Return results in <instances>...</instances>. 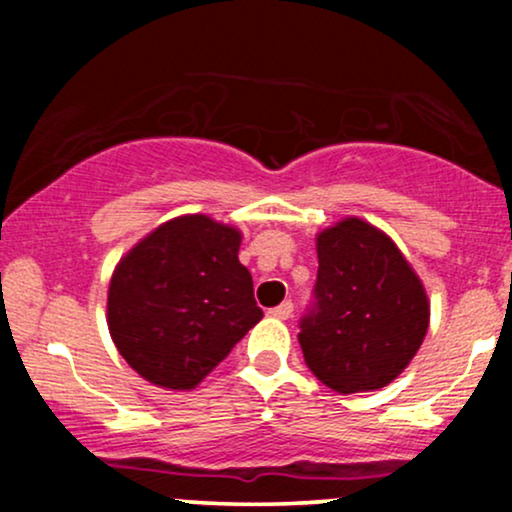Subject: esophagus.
<instances>
[{
	"instance_id": "esophagus-1",
	"label": "esophagus",
	"mask_w": 512,
	"mask_h": 512,
	"mask_svg": "<svg viewBox=\"0 0 512 512\" xmlns=\"http://www.w3.org/2000/svg\"><path fill=\"white\" fill-rule=\"evenodd\" d=\"M272 315L279 317V320H289V317L293 315V303L284 301L281 305H276V308H272Z\"/></svg>"
}]
</instances>
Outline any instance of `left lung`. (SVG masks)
<instances>
[{
	"mask_svg": "<svg viewBox=\"0 0 512 512\" xmlns=\"http://www.w3.org/2000/svg\"><path fill=\"white\" fill-rule=\"evenodd\" d=\"M315 301L303 315V358L339 395L390 385L428 332L421 279L390 236L349 219L317 233Z\"/></svg>",
	"mask_w": 512,
	"mask_h": 512,
	"instance_id": "obj_1",
	"label": "left lung"
}]
</instances>
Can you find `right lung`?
I'll list each match as a JSON object with an SVG mask.
<instances>
[{"instance_id": "obj_1", "label": "right lung", "mask_w": 512, "mask_h": 512, "mask_svg": "<svg viewBox=\"0 0 512 512\" xmlns=\"http://www.w3.org/2000/svg\"><path fill=\"white\" fill-rule=\"evenodd\" d=\"M238 250V228L187 214L161 223L117 262L108 330L144 380L195 390L262 320Z\"/></svg>"}]
</instances>
